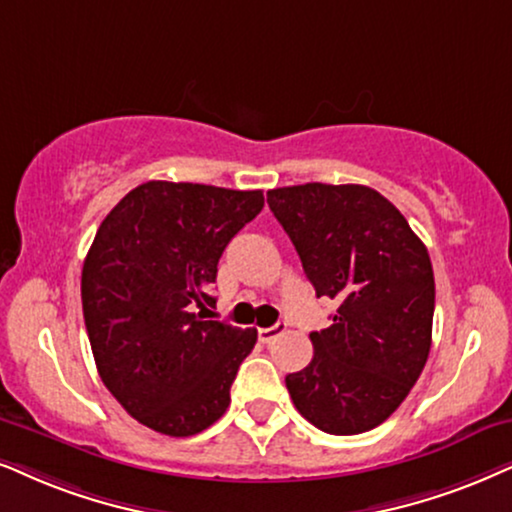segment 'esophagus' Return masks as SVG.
<instances>
[{"mask_svg":"<svg viewBox=\"0 0 512 512\" xmlns=\"http://www.w3.org/2000/svg\"><path fill=\"white\" fill-rule=\"evenodd\" d=\"M281 333H286V323H276V326L260 328V331H257V335H260V340H262V342H271V340H276L278 335H281Z\"/></svg>","mask_w":512,"mask_h":512,"instance_id":"34e87169","label":"esophagus"}]
</instances>
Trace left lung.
Here are the masks:
<instances>
[{
  "instance_id": "obj_1",
  "label": "left lung",
  "mask_w": 512,
  "mask_h": 512,
  "mask_svg": "<svg viewBox=\"0 0 512 512\" xmlns=\"http://www.w3.org/2000/svg\"><path fill=\"white\" fill-rule=\"evenodd\" d=\"M316 297L338 300L309 333L314 359L286 375L295 409L328 435L378 428L416 385L432 345L435 276L423 241L378 191L300 184L267 191Z\"/></svg>"
}]
</instances>
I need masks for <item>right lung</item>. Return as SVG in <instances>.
I'll use <instances>...</instances> for the list:
<instances>
[{"instance_id":"right-lung-1","label":"right lung","mask_w":512,"mask_h":512,"mask_svg":"<svg viewBox=\"0 0 512 512\" xmlns=\"http://www.w3.org/2000/svg\"><path fill=\"white\" fill-rule=\"evenodd\" d=\"M264 208L262 191L146 181L96 231L82 312L96 368L129 416L191 437L224 416L255 328L205 321L226 245Z\"/></svg>"}]
</instances>
